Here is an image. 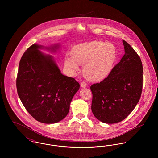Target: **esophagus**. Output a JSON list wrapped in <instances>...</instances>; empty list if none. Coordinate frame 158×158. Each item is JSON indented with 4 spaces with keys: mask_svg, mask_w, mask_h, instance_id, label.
I'll use <instances>...</instances> for the list:
<instances>
[{
    "mask_svg": "<svg viewBox=\"0 0 158 158\" xmlns=\"http://www.w3.org/2000/svg\"><path fill=\"white\" fill-rule=\"evenodd\" d=\"M80 85L82 88H85L87 86V83L85 81H81L80 82Z\"/></svg>",
    "mask_w": 158,
    "mask_h": 158,
    "instance_id": "esophagus-1",
    "label": "esophagus"
}]
</instances>
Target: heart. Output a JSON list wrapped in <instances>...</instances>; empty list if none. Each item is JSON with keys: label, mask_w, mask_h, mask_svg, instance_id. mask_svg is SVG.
I'll return each instance as SVG.
<instances>
[{"label": "heart", "mask_w": 158, "mask_h": 158, "mask_svg": "<svg viewBox=\"0 0 158 158\" xmlns=\"http://www.w3.org/2000/svg\"><path fill=\"white\" fill-rule=\"evenodd\" d=\"M117 55L115 46L110 43L94 41L75 45L72 55L65 58V65L72 72L84 64L83 74L86 78L98 81L111 71Z\"/></svg>", "instance_id": "heart-1"}]
</instances>
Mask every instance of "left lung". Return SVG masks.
I'll return each instance as SVG.
<instances>
[{"instance_id": "left-lung-1", "label": "left lung", "mask_w": 158, "mask_h": 158, "mask_svg": "<svg viewBox=\"0 0 158 158\" xmlns=\"http://www.w3.org/2000/svg\"><path fill=\"white\" fill-rule=\"evenodd\" d=\"M125 55L106 78L90 86L91 110L94 115L106 123L124 120L133 111L142 90L143 66L133 48L123 40Z\"/></svg>"}]
</instances>
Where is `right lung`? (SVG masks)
Wrapping results in <instances>:
<instances>
[{
	"label": "right lung",
	"mask_w": 158,
	"mask_h": 158,
	"mask_svg": "<svg viewBox=\"0 0 158 158\" xmlns=\"http://www.w3.org/2000/svg\"><path fill=\"white\" fill-rule=\"evenodd\" d=\"M42 47L34 44L23 54L16 88L23 105L35 120L54 123L68 115L80 84L75 78L61 73L53 57L38 50Z\"/></svg>",
	"instance_id": "right-lung-1"
}]
</instances>
